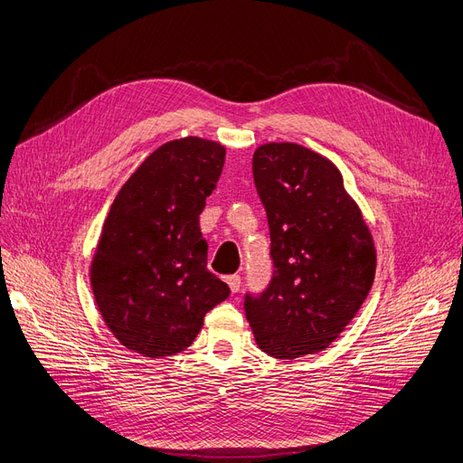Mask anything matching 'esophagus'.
Masks as SVG:
<instances>
[{
  "instance_id": "34e87169",
  "label": "esophagus",
  "mask_w": 463,
  "mask_h": 463,
  "mask_svg": "<svg viewBox=\"0 0 463 463\" xmlns=\"http://www.w3.org/2000/svg\"><path fill=\"white\" fill-rule=\"evenodd\" d=\"M227 284H229V288H231V292H232V294H236L238 289H241L242 279L238 277V275H231V277H227Z\"/></svg>"
}]
</instances>
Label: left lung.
Wrapping results in <instances>:
<instances>
[{
    "mask_svg": "<svg viewBox=\"0 0 463 463\" xmlns=\"http://www.w3.org/2000/svg\"><path fill=\"white\" fill-rule=\"evenodd\" d=\"M253 181L265 205L275 270L244 311L267 354L292 361L326 349L364 303L375 248L339 169L296 143L253 152Z\"/></svg>",
    "mask_w": 463,
    "mask_h": 463,
    "instance_id": "1",
    "label": "left lung"
}]
</instances>
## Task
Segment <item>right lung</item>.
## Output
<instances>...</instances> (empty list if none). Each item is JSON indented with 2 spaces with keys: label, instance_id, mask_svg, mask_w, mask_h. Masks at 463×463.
I'll list each match as a JSON object with an SVG mask.
<instances>
[{
  "label": "right lung",
  "instance_id": "obj_1",
  "mask_svg": "<svg viewBox=\"0 0 463 463\" xmlns=\"http://www.w3.org/2000/svg\"><path fill=\"white\" fill-rule=\"evenodd\" d=\"M225 146L200 137L162 145L116 194L91 261L102 320L124 347L150 358L184 351L203 317L231 294L208 270L200 213Z\"/></svg>",
  "mask_w": 463,
  "mask_h": 463
}]
</instances>
